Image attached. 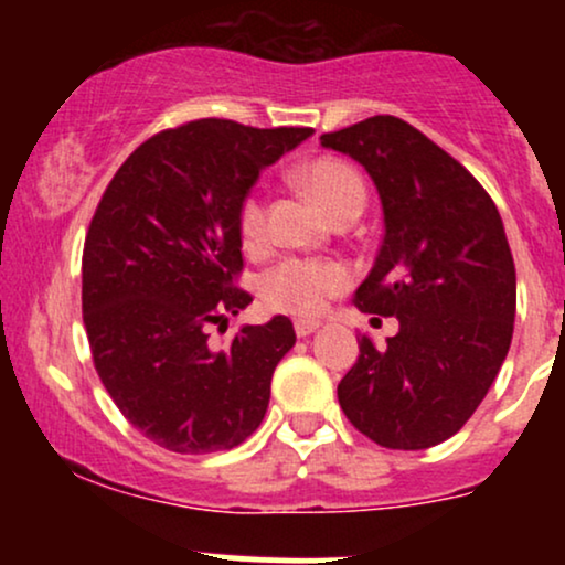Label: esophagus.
Listing matches in <instances>:
<instances>
[{
    "instance_id": "1",
    "label": "esophagus",
    "mask_w": 565,
    "mask_h": 565,
    "mask_svg": "<svg viewBox=\"0 0 565 565\" xmlns=\"http://www.w3.org/2000/svg\"><path fill=\"white\" fill-rule=\"evenodd\" d=\"M319 327H321L319 321H295V334L297 337H308V334H313Z\"/></svg>"
}]
</instances>
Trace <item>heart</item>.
Wrapping results in <instances>:
<instances>
[{
    "mask_svg": "<svg viewBox=\"0 0 565 565\" xmlns=\"http://www.w3.org/2000/svg\"><path fill=\"white\" fill-rule=\"evenodd\" d=\"M297 180L334 220L364 210L366 185L359 170L337 157H316L297 170ZM238 236L246 249L268 242V204L260 188H252L238 204ZM353 274L345 263L321 257H284L260 278L263 302L278 313L313 319L332 297L345 291Z\"/></svg>",
    "mask_w": 565,
    "mask_h": 565,
    "instance_id": "b5f03b06",
    "label": "heart"
}]
</instances>
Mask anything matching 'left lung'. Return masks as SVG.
<instances>
[{
	"instance_id": "8db88e82",
	"label": "left lung",
	"mask_w": 565,
	"mask_h": 565,
	"mask_svg": "<svg viewBox=\"0 0 565 565\" xmlns=\"http://www.w3.org/2000/svg\"><path fill=\"white\" fill-rule=\"evenodd\" d=\"M321 146L377 185L385 236L353 300L401 323L385 350L361 337L337 398L374 444L430 449L468 423L510 350L515 263L502 217L457 159L398 116L323 132Z\"/></svg>"
}]
</instances>
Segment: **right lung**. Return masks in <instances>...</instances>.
Instances as JSON below:
<instances>
[{"label": "right lung", "mask_w": 565, "mask_h": 565, "mask_svg": "<svg viewBox=\"0 0 565 565\" xmlns=\"http://www.w3.org/2000/svg\"><path fill=\"white\" fill-rule=\"evenodd\" d=\"M310 127L196 119L140 142L103 191L82 255L95 372L125 419L178 454L225 451L257 430L270 377L295 345L287 316L225 348L212 323L244 310L238 204Z\"/></svg>", "instance_id": "1"}]
</instances>
